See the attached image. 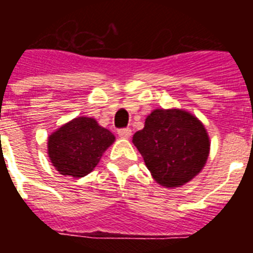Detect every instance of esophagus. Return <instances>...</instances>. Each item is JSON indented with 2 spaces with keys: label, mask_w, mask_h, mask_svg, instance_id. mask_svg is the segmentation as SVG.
Instances as JSON below:
<instances>
[{
  "label": "esophagus",
  "mask_w": 253,
  "mask_h": 253,
  "mask_svg": "<svg viewBox=\"0 0 253 253\" xmlns=\"http://www.w3.org/2000/svg\"><path fill=\"white\" fill-rule=\"evenodd\" d=\"M118 135H119L120 138H123V139H128L131 135V130L129 128L119 129V130H118Z\"/></svg>",
  "instance_id": "esophagus-1"
}]
</instances>
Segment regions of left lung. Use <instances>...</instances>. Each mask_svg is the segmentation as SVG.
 <instances>
[{
	"mask_svg": "<svg viewBox=\"0 0 253 253\" xmlns=\"http://www.w3.org/2000/svg\"><path fill=\"white\" fill-rule=\"evenodd\" d=\"M154 181L167 189L187 184L207 163L210 139L204 124L182 109H154L133 135Z\"/></svg>",
	"mask_w": 253,
	"mask_h": 253,
	"instance_id": "8db88e82",
	"label": "left lung"
}]
</instances>
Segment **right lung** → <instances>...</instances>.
Wrapping results in <instances>:
<instances>
[{
	"instance_id": "add662e5",
	"label": "right lung",
	"mask_w": 253,
	"mask_h": 253,
	"mask_svg": "<svg viewBox=\"0 0 253 253\" xmlns=\"http://www.w3.org/2000/svg\"><path fill=\"white\" fill-rule=\"evenodd\" d=\"M115 135L93 118L78 116L48 137V157L60 175L80 178L93 171Z\"/></svg>"
}]
</instances>
